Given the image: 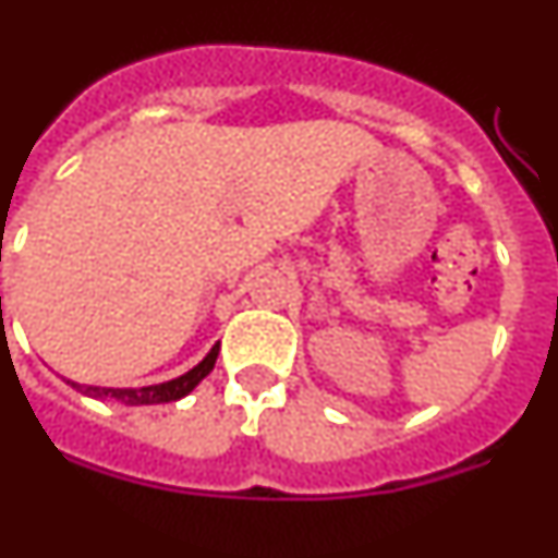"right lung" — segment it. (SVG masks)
Instances as JSON below:
<instances>
[{"instance_id": "right-lung-1", "label": "right lung", "mask_w": 558, "mask_h": 558, "mask_svg": "<svg viewBox=\"0 0 558 558\" xmlns=\"http://www.w3.org/2000/svg\"><path fill=\"white\" fill-rule=\"evenodd\" d=\"M220 343H215L209 349V354L198 362L196 367H191L182 376L171 378V381L163 384H149V387H95V384H78V381H68L73 384L78 392L89 395V398H100V400H111V403H122V405H158V403H171V400H180L185 395H191L193 389L198 387L204 376H209V371L215 367V360H218Z\"/></svg>"}]
</instances>
